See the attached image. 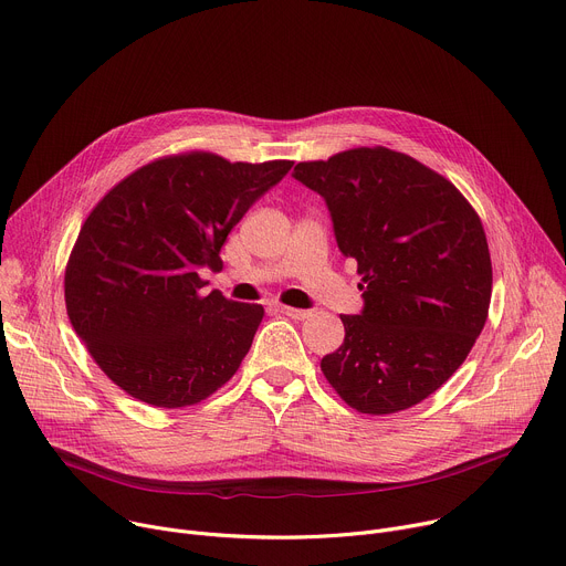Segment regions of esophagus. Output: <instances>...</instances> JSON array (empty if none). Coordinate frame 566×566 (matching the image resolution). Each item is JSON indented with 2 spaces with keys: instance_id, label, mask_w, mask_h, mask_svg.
<instances>
[{
  "instance_id": "1",
  "label": "esophagus",
  "mask_w": 566,
  "mask_h": 566,
  "mask_svg": "<svg viewBox=\"0 0 566 566\" xmlns=\"http://www.w3.org/2000/svg\"><path fill=\"white\" fill-rule=\"evenodd\" d=\"M276 310L281 312V315L296 319V322H303L310 317V310H298V307H290V305H276Z\"/></svg>"
}]
</instances>
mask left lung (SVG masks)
<instances>
[{"instance_id": "left-lung-1", "label": "left lung", "mask_w": 566, "mask_h": 566, "mask_svg": "<svg viewBox=\"0 0 566 566\" xmlns=\"http://www.w3.org/2000/svg\"><path fill=\"white\" fill-rule=\"evenodd\" d=\"M324 198L335 240L357 261L364 307L322 359L361 413H396L443 387L488 317L492 265L479 216L457 186L409 155L355 148L292 172Z\"/></svg>"}]
</instances>
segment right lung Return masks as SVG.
<instances>
[{
    "instance_id": "obj_1",
    "label": "right lung",
    "mask_w": 566,
    "mask_h": 566,
    "mask_svg": "<svg viewBox=\"0 0 566 566\" xmlns=\"http://www.w3.org/2000/svg\"><path fill=\"white\" fill-rule=\"evenodd\" d=\"M292 161L211 153L153 161L118 181L85 220L65 272L67 315L107 378L153 407L196 405L238 370L263 305L238 303L198 272Z\"/></svg>"
}]
</instances>
